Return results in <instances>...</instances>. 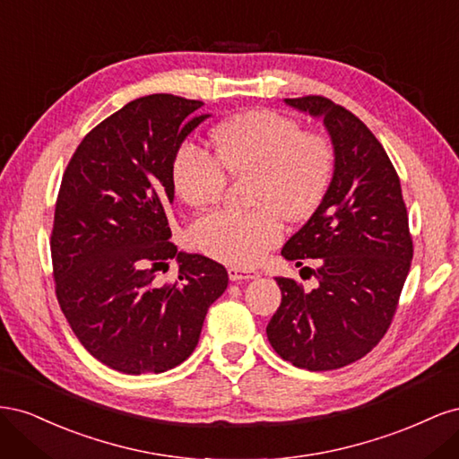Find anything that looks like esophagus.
<instances>
[{
    "label": "esophagus",
    "mask_w": 459,
    "mask_h": 459,
    "mask_svg": "<svg viewBox=\"0 0 459 459\" xmlns=\"http://www.w3.org/2000/svg\"><path fill=\"white\" fill-rule=\"evenodd\" d=\"M228 275L231 281H248V280H256L260 277V272L255 268H241V266H230Z\"/></svg>",
    "instance_id": "1"
}]
</instances>
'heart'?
I'll return each mask as SVG.
<instances>
[{
	"mask_svg": "<svg viewBox=\"0 0 459 459\" xmlns=\"http://www.w3.org/2000/svg\"><path fill=\"white\" fill-rule=\"evenodd\" d=\"M216 157L195 143L179 145L172 162L174 189L197 211L220 201L226 173L251 174V212L220 211L199 218L191 241L201 253L231 266H253L283 238V218H308L333 174L325 135L268 108L238 115L212 132Z\"/></svg>",
	"mask_w": 459,
	"mask_h": 459,
	"instance_id": "obj_1",
	"label": "heart"
}]
</instances>
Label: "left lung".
I'll return each mask as SVG.
<instances>
[{"mask_svg": "<svg viewBox=\"0 0 459 459\" xmlns=\"http://www.w3.org/2000/svg\"><path fill=\"white\" fill-rule=\"evenodd\" d=\"M324 118L335 170L316 212L281 255L316 260L317 287L275 277L281 304L266 327L273 351L308 371L364 358L393 322L413 256L400 179L377 137L351 110L322 95L285 100Z\"/></svg>", "mask_w": 459, "mask_h": 459, "instance_id": "obj_1", "label": "left lung"}]
</instances>
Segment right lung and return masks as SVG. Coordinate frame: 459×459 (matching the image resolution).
<instances>
[{
	"label": "right lung",
	"instance_id": "right-lung-1",
	"mask_svg": "<svg viewBox=\"0 0 459 459\" xmlns=\"http://www.w3.org/2000/svg\"><path fill=\"white\" fill-rule=\"evenodd\" d=\"M203 101L152 93L124 105L68 162L51 231L55 293L82 346L128 375L162 373L195 351L208 307L228 287L221 264L170 243L172 162L211 115ZM178 281L154 277L169 260Z\"/></svg>",
	"mask_w": 459,
	"mask_h": 459
}]
</instances>
